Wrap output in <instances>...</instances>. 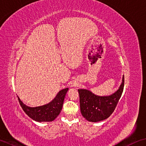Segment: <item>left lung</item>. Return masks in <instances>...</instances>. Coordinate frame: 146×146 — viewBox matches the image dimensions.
Wrapping results in <instances>:
<instances>
[{"label":"left lung","mask_w":146,"mask_h":146,"mask_svg":"<svg viewBox=\"0 0 146 146\" xmlns=\"http://www.w3.org/2000/svg\"><path fill=\"white\" fill-rule=\"evenodd\" d=\"M124 86V76L119 89L110 96L100 97L90 91L78 89L80 110L82 115L90 122H96L109 117L117 105Z\"/></svg>","instance_id":"8db88e82"}]
</instances>
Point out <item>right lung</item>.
I'll return each mask as SVG.
<instances>
[{
	"mask_svg": "<svg viewBox=\"0 0 146 146\" xmlns=\"http://www.w3.org/2000/svg\"><path fill=\"white\" fill-rule=\"evenodd\" d=\"M68 90V88L62 90L50 103L40 107H27L20 100L19 97L18 100L24 112L34 120L39 122H51L60 114Z\"/></svg>",
	"mask_w": 146,
	"mask_h": 146,
	"instance_id": "1",
	"label": "right lung"
}]
</instances>
